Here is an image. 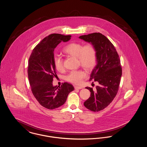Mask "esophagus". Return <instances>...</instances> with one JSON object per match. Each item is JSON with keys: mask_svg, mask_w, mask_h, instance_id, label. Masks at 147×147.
Segmentation results:
<instances>
[{"mask_svg": "<svg viewBox=\"0 0 147 147\" xmlns=\"http://www.w3.org/2000/svg\"><path fill=\"white\" fill-rule=\"evenodd\" d=\"M74 88H75V89H82L83 88H82V87H81V86H74Z\"/></svg>", "mask_w": 147, "mask_h": 147, "instance_id": "obj_1", "label": "esophagus"}]
</instances>
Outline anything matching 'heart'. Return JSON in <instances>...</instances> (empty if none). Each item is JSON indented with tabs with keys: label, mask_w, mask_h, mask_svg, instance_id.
Segmentation results:
<instances>
[{
	"label": "heart",
	"mask_w": 147,
	"mask_h": 147,
	"mask_svg": "<svg viewBox=\"0 0 147 147\" xmlns=\"http://www.w3.org/2000/svg\"><path fill=\"white\" fill-rule=\"evenodd\" d=\"M63 52L68 55L77 57L80 65L87 70L93 68L96 62V51L91 44H87L83 46L80 43L71 42L64 47ZM53 62L57 70L63 71L64 66L61 57L55 56ZM86 75L83 70H73L66 77V80L73 84H79Z\"/></svg>",
	"instance_id": "heart-1"
}]
</instances>
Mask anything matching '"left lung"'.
<instances>
[{"label":"left lung","instance_id":"8db88e82","mask_svg":"<svg viewBox=\"0 0 147 147\" xmlns=\"http://www.w3.org/2000/svg\"><path fill=\"white\" fill-rule=\"evenodd\" d=\"M79 38L90 43L96 51V65L90 74V80L98 82V85L95 90L85 88L91 94L84 105L92 111L98 112L110 105L117 94L122 76L119 58L112 43L100 33L82 35Z\"/></svg>","mask_w":147,"mask_h":147}]
</instances>
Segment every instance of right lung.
Wrapping results in <instances>:
<instances>
[{
	"instance_id": "add662e5",
	"label": "right lung",
	"mask_w": 147,
	"mask_h": 147,
	"mask_svg": "<svg viewBox=\"0 0 147 147\" xmlns=\"http://www.w3.org/2000/svg\"><path fill=\"white\" fill-rule=\"evenodd\" d=\"M71 36L49 35L35 47L28 59V74L31 91L39 104L48 109L63 105L68 94L74 90L73 86L67 82L61 86L53 85V78L57 76L54 51L59 43L69 41Z\"/></svg>"
}]
</instances>
